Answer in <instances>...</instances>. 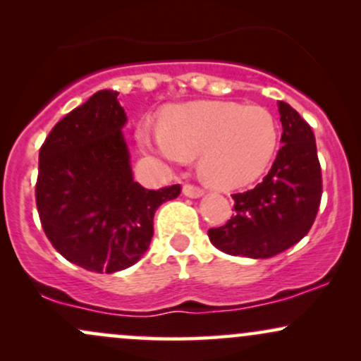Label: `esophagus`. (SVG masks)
Segmentation results:
<instances>
[{"instance_id": "esophagus-1", "label": "esophagus", "mask_w": 361, "mask_h": 361, "mask_svg": "<svg viewBox=\"0 0 361 361\" xmlns=\"http://www.w3.org/2000/svg\"><path fill=\"white\" fill-rule=\"evenodd\" d=\"M204 193H205L204 190L198 188V186H193V185H185V186H183V195H185V197L200 198Z\"/></svg>"}]
</instances>
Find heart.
<instances>
[{
	"label": "heart",
	"instance_id": "b5f03b06",
	"mask_svg": "<svg viewBox=\"0 0 361 361\" xmlns=\"http://www.w3.org/2000/svg\"><path fill=\"white\" fill-rule=\"evenodd\" d=\"M137 142L146 152L175 164L198 154V166L210 183L234 190L256 181L270 166L279 127L263 106L193 102L164 111L161 126L144 120Z\"/></svg>",
	"mask_w": 361,
	"mask_h": 361
}]
</instances>
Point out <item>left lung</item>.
I'll list each match as a JSON object with an SVG mask.
<instances>
[{"instance_id":"8db88e82","label":"left lung","mask_w":361,"mask_h":361,"mask_svg":"<svg viewBox=\"0 0 361 361\" xmlns=\"http://www.w3.org/2000/svg\"><path fill=\"white\" fill-rule=\"evenodd\" d=\"M283 127L275 163L263 181L234 193L235 214L209 229L217 250L246 258H271L309 233L322 197L321 164L312 128L288 103L279 102Z\"/></svg>"}]
</instances>
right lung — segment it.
Masks as SVG:
<instances>
[{
    "label": "right lung",
    "mask_w": 361,
    "mask_h": 361,
    "mask_svg": "<svg viewBox=\"0 0 361 361\" xmlns=\"http://www.w3.org/2000/svg\"><path fill=\"white\" fill-rule=\"evenodd\" d=\"M114 90L97 91L54 126L40 147L35 200L44 233L66 259L88 271L115 273L142 258L152 219L180 185L147 190L132 178Z\"/></svg>",
    "instance_id": "right-lung-1"
}]
</instances>
